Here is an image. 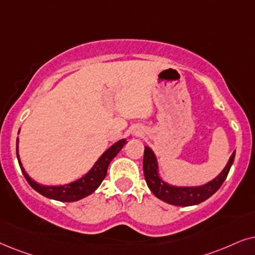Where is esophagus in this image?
Returning a JSON list of instances; mask_svg holds the SVG:
<instances>
[{
    "instance_id": "1",
    "label": "esophagus",
    "mask_w": 255,
    "mask_h": 255,
    "mask_svg": "<svg viewBox=\"0 0 255 255\" xmlns=\"http://www.w3.org/2000/svg\"><path fill=\"white\" fill-rule=\"evenodd\" d=\"M134 133H135V134H138V135H141L142 133H143V131H142V129H137V130H135Z\"/></svg>"
}]
</instances>
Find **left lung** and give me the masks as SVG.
Masks as SVG:
<instances>
[{
	"label": "left lung",
	"instance_id": "left-lung-1",
	"mask_svg": "<svg viewBox=\"0 0 255 255\" xmlns=\"http://www.w3.org/2000/svg\"><path fill=\"white\" fill-rule=\"evenodd\" d=\"M236 150L231 155L226 167L223 171L204 185L201 186H175L164 182L158 174L157 158L149 147H144L143 172L148 188L161 201L176 206H191L206 201L217 192L225 181L231 165L233 164Z\"/></svg>",
	"mask_w": 255,
	"mask_h": 255
}]
</instances>
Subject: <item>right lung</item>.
<instances>
[{
  "label": "right lung",
  "mask_w": 255,
  "mask_h": 255,
  "mask_svg": "<svg viewBox=\"0 0 255 255\" xmlns=\"http://www.w3.org/2000/svg\"><path fill=\"white\" fill-rule=\"evenodd\" d=\"M126 142H127L126 138H122V140L118 141L117 143H114L100 156L99 159L94 163L93 168L91 169L86 175H84L81 178L65 185H42L31 179V177L25 172L24 168H23L21 163V159H19L18 138L16 140V154L23 175H24L25 179L28 181L30 186H31L33 190H36L37 192H39L40 195H43L44 197H47V198L50 199H54V201L76 202L79 201V199L85 198V197L90 196L91 193H93L98 188H99L101 182L104 181L105 177H106L108 165H110L112 159L118 155V152L120 151L122 147L126 144Z\"/></svg>",
  "instance_id": "add662e5"
}]
</instances>
